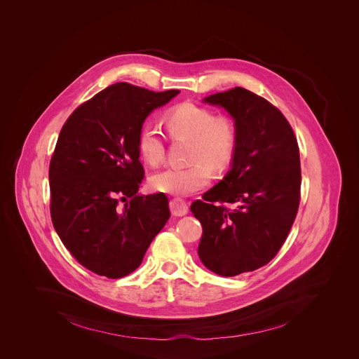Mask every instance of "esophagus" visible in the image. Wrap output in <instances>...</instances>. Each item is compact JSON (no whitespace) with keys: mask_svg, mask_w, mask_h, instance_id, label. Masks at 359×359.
<instances>
[{"mask_svg":"<svg viewBox=\"0 0 359 359\" xmlns=\"http://www.w3.org/2000/svg\"><path fill=\"white\" fill-rule=\"evenodd\" d=\"M170 210L172 215L182 217L188 212V203L181 198H174L170 201Z\"/></svg>","mask_w":359,"mask_h":359,"instance_id":"34e87169","label":"esophagus"}]
</instances>
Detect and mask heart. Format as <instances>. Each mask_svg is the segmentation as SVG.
<instances>
[{"label": "heart", "instance_id": "heart-1", "mask_svg": "<svg viewBox=\"0 0 359 359\" xmlns=\"http://www.w3.org/2000/svg\"><path fill=\"white\" fill-rule=\"evenodd\" d=\"M164 123L171 137L189 138V165H168L151 177V187L157 192L189 195L203 189L211 180V169L226 168L236 152L238 131L228 117L215 116L208 107L192 102H182L164 113ZM138 148L142 157L157 165L163 161L165 145L158 128L147 123L138 135Z\"/></svg>", "mask_w": 359, "mask_h": 359}]
</instances>
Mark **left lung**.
Wrapping results in <instances>:
<instances>
[{"mask_svg":"<svg viewBox=\"0 0 359 359\" xmlns=\"http://www.w3.org/2000/svg\"><path fill=\"white\" fill-rule=\"evenodd\" d=\"M205 102L233 117L238 145L224 180L191 205L203 226L198 255L210 271L236 276L285 243L300 205V151L282 111L255 93L235 87Z\"/></svg>","mask_w":359,"mask_h":359,"instance_id":"left-lung-1","label":"left lung"}]
</instances>
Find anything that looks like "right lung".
I'll return each instance as SVG.
<instances>
[{
  "mask_svg": "<svg viewBox=\"0 0 359 359\" xmlns=\"http://www.w3.org/2000/svg\"><path fill=\"white\" fill-rule=\"evenodd\" d=\"M180 94L116 83L63 124L50 163L51 219L83 266L110 279L135 271L170 218L164 194L140 196L138 135L148 114Z\"/></svg>",
  "mask_w": 359,
  "mask_h": 359,
  "instance_id": "1",
  "label": "right lung"
}]
</instances>
